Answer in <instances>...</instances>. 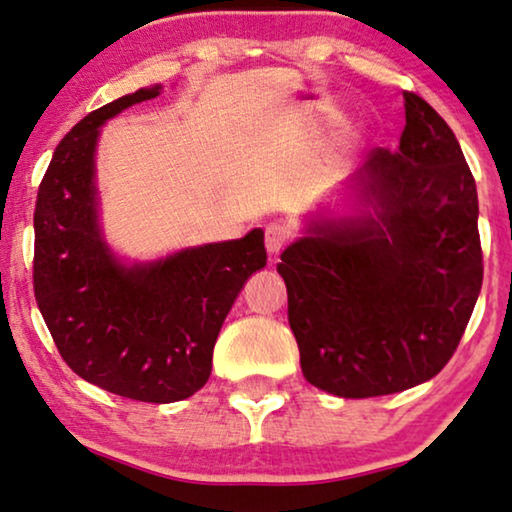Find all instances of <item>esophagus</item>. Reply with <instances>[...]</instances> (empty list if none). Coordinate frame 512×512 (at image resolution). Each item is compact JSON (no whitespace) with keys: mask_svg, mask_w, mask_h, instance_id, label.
<instances>
[{"mask_svg":"<svg viewBox=\"0 0 512 512\" xmlns=\"http://www.w3.org/2000/svg\"><path fill=\"white\" fill-rule=\"evenodd\" d=\"M287 239H290V232H287V227L285 225H278V222H273V225L266 227V234H264L266 253L278 255L280 250L285 248Z\"/></svg>","mask_w":512,"mask_h":512,"instance_id":"34e87169","label":"esophagus"}]
</instances>
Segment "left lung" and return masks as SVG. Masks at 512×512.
Listing matches in <instances>:
<instances>
[{
	"label": "left lung",
	"mask_w": 512,
	"mask_h": 512,
	"mask_svg": "<svg viewBox=\"0 0 512 512\" xmlns=\"http://www.w3.org/2000/svg\"><path fill=\"white\" fill-rule=\"evenodd\" d=\"M399 150L350 176L355 215L318 213L280 255L308 383L369 399L427 383L457 350L482 285L478 192L441 115L403 92Z\"/></svg>",
	"instance_id": "obj_1"
}]
</instances>
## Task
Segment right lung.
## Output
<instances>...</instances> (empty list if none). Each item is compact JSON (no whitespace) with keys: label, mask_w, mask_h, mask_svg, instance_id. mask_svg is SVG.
<instances>
[{"label":"right lung","mask_w":512,"mask_h":512,"mask_svg":"<svg viewBox=\"0 0 512 512\" xmlns=\"http://www.w3.org/2000/svg\"><path fill=\"white\" fill-rule=\"evenodd\" d=\"M141 88L92 111L55 148L34 208V297L69 369L120 397L171 403L206 385L234 299L266 266L264 232L125 264L99 225L106 120L155 99Z\"/></svg>","instance_id":"add662e5"}]
</instances>
